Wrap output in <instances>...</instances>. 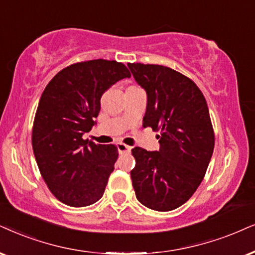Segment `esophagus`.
Returning a JSON list of instances; mask_svg holds the SVG:
<instances>
[{"label": "esophagus", "instance_id": "esophagus-1", "mask_svg": "<svg viewBox=\"0 0 255 255\" xmlns=\"http://www.w3.org/2000/svg\"><path fill=\"white\" fill-rule=\"evenodd\" d=\"M117 147H118V150H119V153H120V154L129 153L130 149H131V147L127 146V144H125V143H122V142H119L117 144Z\"/></svg>", "mask_w": 255, "mask_h": 255}]
</instances>
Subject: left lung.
<instances>
[{
    "label": "left lung",
    "mask_w": 255,
    "mask_h": 255,
    "mask_svg": "<svg viewBox=\"0 0 255 255\" xmlns=\"http://www.w3.org/2000/svg\"><path fill=\"white\" fill-rule=\"evenodd\" d=\"M147 93L144 127L160 131V149H131L136 199L159 212L173 211L194 194L211 161L214 131L201 90L189 77L159 64L128 63Z\"/></svg>",
    "instance_id": "1"
}]
</instances>
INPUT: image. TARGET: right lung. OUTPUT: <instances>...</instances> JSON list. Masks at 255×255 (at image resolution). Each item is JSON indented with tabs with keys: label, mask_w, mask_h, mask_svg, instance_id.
Masks as SVG:
<instances>
[{
	"label": "right lung",
	"mask_w": 255,
	"mask_h": 255,
	"mask_svg": "<svg viewBox=\"0 0 255 255\" xmlns=\"http://www.w3.org/2000/svg\"><path fill=\"white\" fill-rule=\"evenodd\" d=\"M130 73L124 63L90 60L70 64L42 93L31 143L38 169L49 191L72 207L102 198L119 153L114 144L83 140L92 129L108 88Z\"/></svg>",
	"instance_id": "right-lung-1"
}]
</instances>
